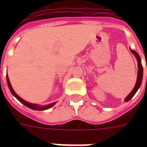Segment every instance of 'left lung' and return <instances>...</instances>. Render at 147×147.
Listing matches in <instances>:
<instances>
[{"label": "left lung", "instance_id": "8db88e82", "mask_svg": "<svg viewBox=\"0 0 147 147\" xmlns=\"http://www.w3.org/2000/svg\"><path fill=\"white\" fill-rule=\"evenodd\" d=\"M131 52L133 54L135 55V57L137 59V62H138V75H137V80H136V83L133 90L130 92V94L128 95L127 96L125 99H124V102H128L130 99L132 98V97L137 92V90H139V88L141 86V83H142V76H143V68H142V63H141V58L139 57V55L138 54V53L136 52L135 50H132L130 49ZM146 69H147V65H146Z\"/></svg>", "mask_w": 147, "mask_h": 147}]
</instances>
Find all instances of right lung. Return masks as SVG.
<instances>
[{
    "mask_svg": "<svg viewBox=\"0 0 147 147\" xmlns=\"http://www.w3.org/2000/svg\"><path fill=\"white\" fill-rule=\"evenodd\" d=\"M6 77H7V83H8V88H9L10 91H11V93L12 94V95L14 96L15 98H17L18 100L22 103V104H24V105H26V106L28 107V108L31 109H34V110H38V111L46 110V109H48L53 107V106L56 104V102H53V103H50V104H49V105H37V104H33V103H30V102H26L25 100H24L23 98H21L15 92L13 88L11 87V83H10V81H9V79H8V76H7Z\"/></svg>",
    "mask_w": 147,
    "mask_h": 147,
    "instance_id": "1",
    "label": "right lung"
}]
</instances>
